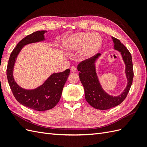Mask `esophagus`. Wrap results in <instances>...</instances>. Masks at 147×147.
<instances>
[{
    "label": "esophagus",
    "instance_id": "obj_1",
    "mask_svg": "<svg viewBox=\"0 0 147 147\" xmlns=\"http://www.w3.org/2000/svg\"><path fill=\"white\" fill-rule=\"evenodd\" d=\"M70 71L72 72H76L77 71V68H76V67H75V66H72L71 67V68H70Z\"/></svg>",
    "mask_w": 147,
    "mask_h": 147
}]
</instances>
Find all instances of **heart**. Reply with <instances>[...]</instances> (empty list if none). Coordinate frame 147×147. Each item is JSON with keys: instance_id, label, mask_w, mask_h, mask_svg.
Here are the masks:
<instances>
[{"instance_id": "obj_1", "label": "heart", "mask_w": 147, "mask_h": 147, "mask_svg": "<svg viewBox=\"0 0 147 147\" xmlns=\"http://www.w3.org/2000/svg\"><path fill=\"white\" fill-rule=\"evenodd\" d=\"M102 38L99 34L83 32L74 34L63 42L65 50L74 52L80 50L79 56L89 58L96 55L102 47Z\"/></svg>"}]
</instances>
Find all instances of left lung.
<instances>
[{"mask_svg":"<svg viewBox=\"0 0 147 147\" xmlns=\"http://www.w3.org/2000/svg\"><path fill=\"white\" fill-rule=\"evenodd\" d=\"M112 38L114 49L120 53L125 64L127 83L126 87L121 94L116 96H111L102 88L96 69V62L101 56L100 53L81 62L77 66L80 80L84 87L85 99L91 106L98 110H107L121 104L129 91L134 77L131 53L118 39L113 37H112Z\"/></svg>","mask_w":147,"mask_h":147,"instance_id":"obj_1","label":"left lung"}]
</instances>
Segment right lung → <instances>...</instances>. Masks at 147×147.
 Here are the masks:
<instances>
[{
  "mask_svg": "<svg viewBox=\"0 0 147 147\" xmlns=\"http://www.w3.org/2000/svg\"><path fill=\"white\" fill-rule=\"evenodd\" d=\"M47 32L38 30L22 39L11 52L7 69L8 82L15 99L21 104L36 111L48 110L56 105L61 99L63 89L70 73L68 69L64 72L53 74L42 85L32 90L21 88L15 82L13 69L17 56L22 48L30 43L45 41L44 34Z\"/></svg>",
  "mask_w": 147,
  "mask_h": 147,
  "instance_id": "obj_1",
  "label": "right lung"
}]
</instances>
